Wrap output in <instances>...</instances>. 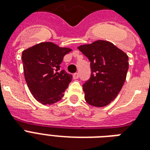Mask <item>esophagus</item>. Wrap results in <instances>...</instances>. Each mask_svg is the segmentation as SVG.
I'll return each mask as SVG.
<instances>
[{
  "label": "esophagus",
  "mask_w": 150,
  "mask_h": 150,
  "mask_svg": "<svg viewBox=\"0 0 150 150\" xmlns=\"http://www.w3.org/2000/svg\"><path fill=\"white\" fill-rule=\"evenodd\" d=\"M73 77H74V79H79V74L78 72L75 73V74L73 75Z\"/></svg>",
  "instance_id": "obj_1"
}]
</instances>
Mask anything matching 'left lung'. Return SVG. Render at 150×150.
I'll list each match as a JSON object with an SVG mask.
<instances>
[{
  "instance_id": "1",
  "label": "left lung",
  "mask_w": 150,
  "mask_h": 150,
  "mask_svg": "<svg viewBox=\"0 0 150 150\" xmlns=\"http://www.w3.org/2000/svg\"><path fill=\"white\" fill-rule=\"evenodd\" d=\"M78 49L90 61V78L82 86L85 100L94 107L107 106L116 98L125 83L128 55L104 40L82 45Z\"/></svg>"
}]
</instances>
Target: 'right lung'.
Returning a JSON list of instances; mask_svg holds the SVG:
<instances>
[{
    "mask_svg": "<svg viewBox=\"0 0 150 150\" xmlns=\"http://www.w3.org/2000/svg\"><path fill=\"white\" fill-rule=\"evenodd\" d=\"M71 49L44 42L22 52V60L25 82L37 101L52 104L63 96L72 75L61 70V63Z\"/></svg>",
    "mask_w": 150,
    "mask_h": 150,
    "instance_id": "right-lung-1",
    "label": "right lung"
}]
</instances>
